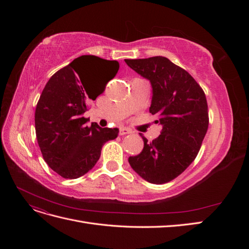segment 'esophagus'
Masks as SVG:
<instances>
[{
    "instance_id": "esophagus-1",
    "label": "esophagus",
    "mask_w": 249,
    "mask_h": 249,
    "mask_svg": "<svg viewBox=\"0 0 249 249\" xmlns=\"http://www.w3.org/2000/svg\"><path fill=\"white\" fill-rule=\"evenodd\" d=\"M132 131L130 129H127V127H122V129L119 130V134L120 135H127V134H131Z\"/></svg>"
}]
</instances>
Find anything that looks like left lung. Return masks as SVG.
<instances>
[{"label":"left lung","instance_id":"left-lung-1","mask_svg":"<svg viewBox=\"0 0 249 249\" xmlns=\"http://www.w3.org/2000/svg\"><path fill=\"white\" fill-rule=\"evenodd\" d=\"M127 66L148 80L153 89L149 112L159 116L162 133L144 142L142 152L129 158L135 172L161 185L179 176L196 158L209 126L205 92L189 72L166 57L124 59Z\"/></svg>","mask_w":249,"mask_h":249}]
</instances>
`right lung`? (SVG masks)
I'll use <instances>...</instances> for the list:
<instances>
[{
    "mask_svg": "<svg viewBox=\"0 0 249 249\" xmlns=\"http://www.w3.org/2000/svg\"><path fill=\"white\" fill-rule=\"evenodd\" d=\"M119 69L117 61L84 55L53 74L37 103L35 130L41 154L49 166L64 178H78L94 167L103 145L117 137V127L87 126L83 114L87 102L105 89L91 85L95 71H107L110 80Z\"/></svg>",
    "mask_w": 249,
    "mask_h": 249,
    "instance_id": "obj_1",
    "label": "right lung"
}]
</instances>
